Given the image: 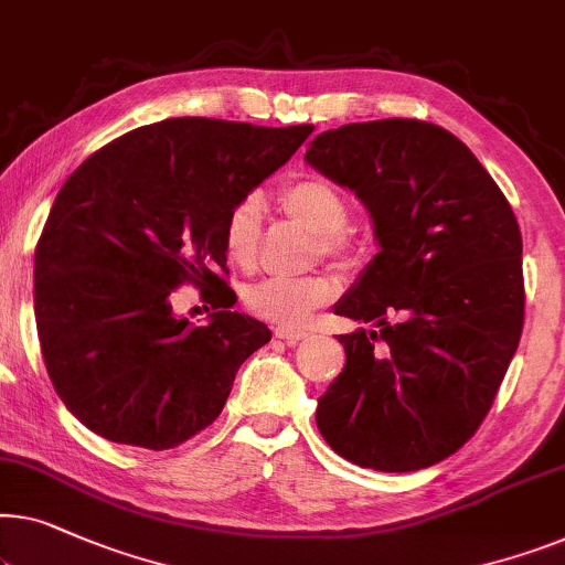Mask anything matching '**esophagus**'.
Masks as SVG:
<instances>
[{
    "mask_svg": "<svg viewBox=\"0 0 565 565\" xmlns=\"http://www.w3.org/2000/svg\"><path fill=\"white\" fill-rule=\"evenodd\" d=\"M275 337H277V339H282V341H288V343H298L300 339H306L308 333H306V331H300V329H285V326H277V329H275Z\"/></svg>",
    "mask_w": 565,
    "mask_h": 565,
    "instance_id": "1",
    "label": "esophagus"
}]
</instances>
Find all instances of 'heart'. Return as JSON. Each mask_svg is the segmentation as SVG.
Returning <instances> with one entry per match:
<instances>
[{
	"instance_id": "obj_1",
	"label": "heart",
	"mask_w": 565,
	"mask_h": 565,
	"mask_svg": "<svg viewBox=\"0 0 565 565\" xmlns=\"http://www.w3.org/2000/svg\"><path fill=\"white\" fill-rule=\"evenodd\" d=\"M282 209L290 218L318 236L326 255H343L349 249V199L337 185L323 178H302L285 188ZM259 228H263V203L247 195L228 211L224 226V249L232 263L249 267L257 257ZM333 296L329 277H267L244 290V302L252 313L277 326H300L308 316Z\"/></svg>"
}]
</instances>
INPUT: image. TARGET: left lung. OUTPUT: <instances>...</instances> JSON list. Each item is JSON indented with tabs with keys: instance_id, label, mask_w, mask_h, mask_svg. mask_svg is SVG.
<instances>
[{
	"instance_id": "1",
	"label": "left lung",
	"mask_w": 565,
	"mask_h": 565,
	"mask_svg": "<svg viewBox=\"0 0 565 565\" xmlns=\"http://www.w3.org/2000/svg\"><path fill=\"white\" fill-rule=\"evenodd\" d=\"M306 162L354 191L380 244L333 306L374 329L339 337L347 364L318 397V430L364 469L444 461L477 433L520 343L512 206L459 137L418 119L329 129Z\"/></svg>"
}]
</instances>
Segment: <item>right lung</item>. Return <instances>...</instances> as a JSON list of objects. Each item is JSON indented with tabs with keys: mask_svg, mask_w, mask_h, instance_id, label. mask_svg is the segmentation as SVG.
I'll return each instance as SVG.
<instances>
[{
	"mask_svg": "<svg viewBox=\"0 0 565 565\" xmlns=\"http://www.w3.org/2000/svg\"><path fill=\"white\" fill-rule=\"evenodd\" d=\"M310 132L162 119L63 183L35 249V321L53 387L88 430L166 451L218 418L236 370L273 339L228 310L226 216ZM183 281L225 306L206 327L172 313Z\"/></svg>",
	"mask_w": 565,
	"mask_h": 565,
	"instance_id": "right-lung-1",
	"label": "right lung"
}]
</instances>
